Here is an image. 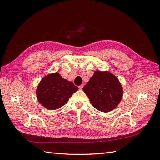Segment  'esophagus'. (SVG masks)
Returning <instances> with one entry per match:
<instances>
[{"label": "esophagus", "mask_w": 160, "mask_h": 160, "mask_svg": "<svg viewBox=\"0 0 160 160\" xmlns=\"http://www.w3.org/2000/svg\"><path fill=\"white\" fill-rule=\"evenodd\" d=\"M83 85H81L79 86V89L80 90H81L82 89H83Z\"/></svg>", "instance_id": "esophagus-1"}]
</instances>
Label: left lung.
I'll return each instance as SVG.
<instances>
[{"instance_id":"8db88e82","label":"left lung","mask_w":160,"mask_h":160,"mask_svg":"<svg viewBox=\"0 0 160 160\" xmlns=\"http://www.w3.org/2000/svg\"><path fill=\"white\" fill-rule=\"evenodd\" d=\"M83 90L92 105L105 113L117 107L123 93L118 77L109 71H95Z\"/></svg>"}]
</instances>
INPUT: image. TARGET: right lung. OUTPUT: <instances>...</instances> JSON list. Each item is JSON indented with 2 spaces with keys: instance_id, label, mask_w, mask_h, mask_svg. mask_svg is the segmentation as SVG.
<instances>
[{
  "instance_id": "add662e5",
  "label": "right lung",
  "mask_w": 160,
  "mask_h": 160,
  "mask_svg": "<svg viewBox=\"0 0 160 160\" xmlns=\"http://www.w3.org/2000/svg\"><path fill=\"white\" fill-rule=\"evenodd\" d=\"M77 90L78 88L72 82L54 72L43 77L37 86L36 93L38 102L42 106L55 110L65 105Z\"/></svg>"
}]
</instances>
